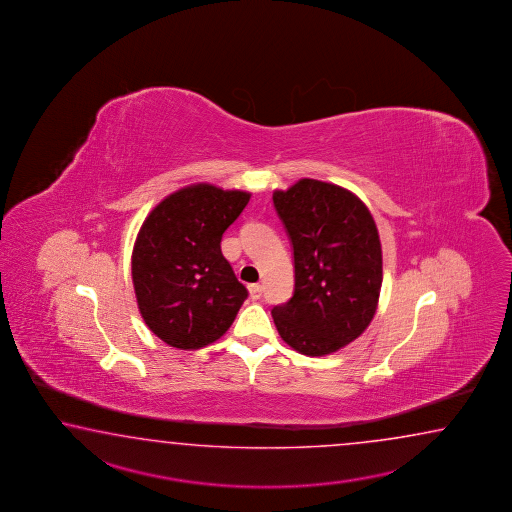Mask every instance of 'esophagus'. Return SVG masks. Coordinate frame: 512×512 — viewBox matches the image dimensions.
<instances>
[{
	"mask_svg": "<svg viewBox=\"0 0 512 512\" xmlns=\"http://www.w3.org/2000/svg\"><path fill=\"white\" fill-rule=\"evenodd\" d=\"M249 293H251L252 300H260L261 294H263V287L258 285V283H254V285H249Z\"/></svg>",
	"mask_w": 512,
	"mask_h": 512,
	"instance_id": "34e87169",
	"label": "esophagus"
}]
</instances>
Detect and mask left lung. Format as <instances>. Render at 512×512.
<instances>
[{
    "label": "left lung",
    "mask_w": 512,
    "mask_h": 512,
    "mask_svg": "<svg viewBox=\"0 0 512 512\" xmlns=\"http://www.w3.org/2000/svg\"><path fill=\"white\" fill-rule=\"evenodd\" d=\"M293 247L294 291L272 307L291 348L322 357L370 326L382 283L379 232L370 210L348 190L302 179L272 196Z\"/></svg>",
    "instance_id": "1"
}]
</instances>
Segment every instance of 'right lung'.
Listing matches in <instances>:
<instances>
[{
    "mask_svg": "<svg viewBox=\"0 0 512 512\" xmlns=\"http://www.w3.org/2000/svg\"><path fill=\"white\" fill-rule=\"evenodd\" d=\"M251 194L212 185L166 197L142 223L131 276L146 326L168 346L199 349L234 322L249 291L221 252Z\"/></svg>",
    "mask_w": 512,
    "mask_h": 512,
    "instance_id": "obj_1",
    "label": "right lung"
}]
</instances>
